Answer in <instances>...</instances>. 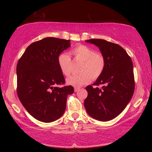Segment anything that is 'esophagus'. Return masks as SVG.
<instances>
[{"mask_svg":"<svg viewBox=\"0 0 152 152\" xmlns=\"http://www.w3.org/2000/svg\"><path fill=\"white\" fill-rule=\"evenodd\" d=\"M80 90V88H78V87H76V88H74V92H77Z\"/></svg>","mask_w":152,"mask_h":152,"instance_id":"1","label":"esophagus"}]
</instances>
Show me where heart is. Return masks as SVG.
Instances as JSON below:
<instances>
[{"mask_svg": "<svg viewBox=\"0 0 152 152\" xmlns=\"http://www.w3.org/2000/svg\"><path fill=\"white\" fill-rule=\"evenodd\" d=\"M70 54L77 61H82L80 72L67 79V83L73 86H81L101 76L105 68V58L101 53L95 52L91 48L80 44L70 51ZM58 65L64 76H69L72 72V63L70 56L62 53L58 57Z\"/></svg>", "mask_w": 152, "mask_h": 152, "instance_id": "heart-1", "label": "heart"}]
</instances>
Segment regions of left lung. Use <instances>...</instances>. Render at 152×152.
Segmentation results:
<instances>
[{"instance_id":"1","label":"left lung","mask_w":152,"mask_h":152,"mask_svg":"<svg viewBox=\"0 0 152 152\" xmlns=\"http://www.w3.org/2000/svg\"><path fill=\"white\" fill-rule=\"evenodd\" d=\"M99 47L105 58L103 72L92 86L86 87L84 107L90 116L108 121L121 113L133 96L135 79L132 59L119 45L101 39L86 41Z\"/></svg>"}]
</instances>
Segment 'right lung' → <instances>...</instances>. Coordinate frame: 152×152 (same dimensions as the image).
Wrapping results in <instances>:
<instances>
[{"mask_svg": "<svg viewBox=\"0 0 152 152\" xmlns=\"http://www.w3.org/2000/svg\"><path fill=\"white\" fill-rule=\"evenodd\" d=\"M70 40L46 37L28 46L17 65V92L27 112L38 121L50 123L64 114L74 87L64 85L58 57Z\"/></svg>", "mask_w": 152, "mask_h": 152, "instance_id": "obj_1", "label": "right lung"}]
</instances>
